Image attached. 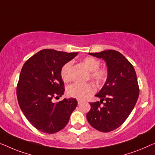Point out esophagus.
<instances>
[{
    "label": "esophagus",
    "mask_w": 155,
    "mask_h": 155,
    "mask_svg": "<svg viewBox=\"0 0 155 155\" xmlns=\"http://www.w3.org/2000/svg\"><path fill=\"white\" fill-rule=\"evenodd\" d=\"M83 102V101L82 100H78V104H81Z\"/></svg>",
    "instance_id": "esophagus-1"
}]
</instances>
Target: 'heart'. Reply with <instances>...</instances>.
<instances>
[{"label": "heart", "instance_id": "obj_1", "mask_svg": "<svg viewBox=\"0 0 155 155\" xmlns=\"http://www.w3.org/2000/svg\"><path fill=\"white\" fill-rule=\"evenodd\" d=\"M84 64L88 70L91 71V78L97 83H102L107 78V71L104 69H99L100 63L96 59L88 57L84 60ZM72 62H69L62 67L61 70V77L65 82L71 79V69ZM70 96L79 100H84L94 92V87L91 84H80L74 83L69 86L67 90Z\"/></svg>", "mask_w": 155, "mask_h": 155}]
</instances>
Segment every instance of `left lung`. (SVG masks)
<instances>
[{"instance_id":"1","label":"left lung","mask_w":155,"mask_h":155,"mask_svg":"<svg viewBox=\"0 0 155 155\" xmlns=\"http://www.w3.org/2000/svg\"><path fill=\"white\" fill-rule=\"evenodd\" d=\"M102 58L107 67V78L95 96L100 101L91 102L86 118L91 126L101 132L119 128L129 116L139 95L138 80L134 67L121 53L114 50L89 53ZM104 101V105L100 103Z\"/></svg>"}]
</instances>
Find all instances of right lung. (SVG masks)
<instances>
[{
	"mask_svg": "<svg viewBox=\"0 0 155 155\" xmlns=\"http://www.w3.org/2000/svg\"><path fill=\"white\" fill-rule=\"evenodd\" d=\"M77 55L43 49L23 65L17 87V100L27 120L40 131L55 134L62 130L77 107L75 98H64L57 103L53 98L64 94L61 70Z\"/></svg>",
	"mask_w": 155,
	"mask_h": 155,
	"instance_id": "obj_1",
	"label": "right lung"
}]
</instances>
